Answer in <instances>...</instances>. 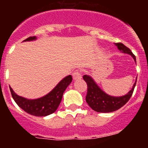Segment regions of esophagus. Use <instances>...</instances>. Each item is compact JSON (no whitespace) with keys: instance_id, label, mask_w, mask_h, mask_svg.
Returning <instances> with one entry per match:
<instances>
[{"instance_id":"1","label":"esophagus","mask_w":148,"mask_h":148,"mask_svg":"<svg viewBox=\"0 0 148 148\" xmlns=\"http://www.w3.org/2000/svg\"><path fill=\"white\" fill-rule=\"evenodd\" d=\"M72 75H73V79H75V80H76V79H80V78H82V74H81V72L79 71V70H78L73 72Z\"/></svg>"}]
</instances>
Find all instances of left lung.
<instances>
[{
	"mask_svg": "<svg viewBox=\"0 0 148 148\" xmlns=\"http://www.w3.org/2000/svg\"><path fill=\"white\" fill-rule=\"evenodd\" d=\"M116 45L117 46L118 49L121 53L130 55L134 59L135 62L136 63V56L133 54V53L129 48L127 47L126 46H125L121 43H117L116 44ZM83 78L87 84L86 101L90 108L98 113H110V112L117 110L121 107H123L132 96L136 84V81L131 90L126 95H123V96L115 97V96H112V95H110L104 92L90 75H84L83 76Z\"/></svg>",
	"mask_w": 148,
	"mask_h": 148,
	"instance_id": "left-lung-1",
	"label": "left lung"
}]
</instances>
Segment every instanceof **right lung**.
I'll return each mask as SVG.
<instances>
[{
    "label": "right lung",
    "mask_w": 148,
    "mask_h": 148,
    "mask_svg": "<svg viewBox=\"0 0 148 148\" xmlns=\"http://www.w3.org/2000/svg\"><path fill=\"white\" fill-rule=\"evenodd\" d=\"M36 40V37H29L23 41ZM72 75L64 78L51 92L37 99H27L17 95L11 87L12 96L16 104L27 113L35 116H46L53 113L58 108L62 99L63 93L72 82Z\"/></svg>",
    "instance_id": "1"
}]
</instances>
